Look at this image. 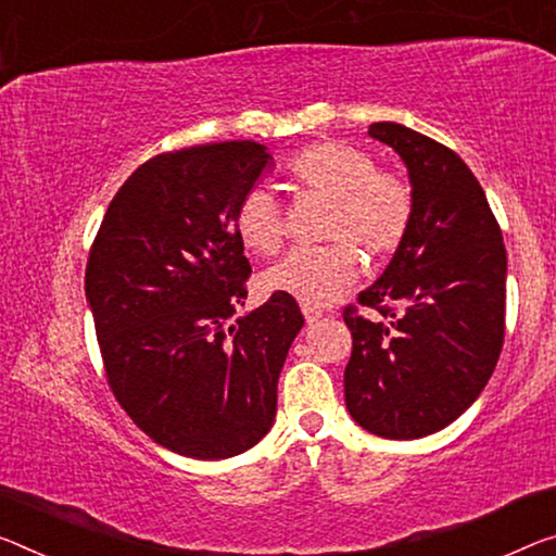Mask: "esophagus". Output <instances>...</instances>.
Instances as JSON below:
<instances>
[{"label": "esophagus", "mask_w": 556, "mask_h": 556, "mask_svg": "<svg viewBox=\"0 0 556 556\" xmlns=\"http://www.w3.org/2000/svg\"><path fill=\"white\" fill-rule=\"evenodd\" d=\"M303 315H305V323H315L323 318V311L315 305H303Z\"/></svg>", "instance_id": "esophagus-1"}]
</instances>
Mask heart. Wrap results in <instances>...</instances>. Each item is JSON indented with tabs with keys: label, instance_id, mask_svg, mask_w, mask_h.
Returning a JSON list of instances; mask_svg holds the SVG:
<instances>
[{
	"label": "heart",
	"instance_id": "heart-1",
	"mask_svg": "<svg viewBox=\"0 0 556 556\" xmlns=\"http://www.w3.org/2000/svg\"><path fill=\"white\" fill-rule=\"evenodd\" d=\"M286 174L298 189L330 199L323 236L330 243L298 249L266 270L273 293L303 305H328L355 283L361 250L370 263L403 245L415 216V193L403 176L378 168L372 153L345 141H315L288 159ZM245 249L273 255L286 241L283 213L268 189L245 191L233 211Z\"/></svg>",
	"mask_w": 556,
	"mask_h": 556
}]
</instances>
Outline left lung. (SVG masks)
Wrapping results in <instances>:
<instances>
[{
	"label": "left lung",
	"instance_id": "1",
	"mask_svg": "<svg viewBox=\"0 0 556 556\" xmlns=\"http://www.w3.org/2000/svg\"><path fill=\"white\" fill-rule=\"evenodd\" d=\"M370 136L409 170L415 216L386 273L343 311L353 332L345 405L367 432L417 440L457 420L505 343L507 251L497 218L455 151L407 126Z\"/></svg>",
	"mask_w": 556,
	"mask_h": 556
}]
</instances>
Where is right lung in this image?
<instances>
[{
	"label": "right lung",
	"mask_w": 556,
	"mask_h": 556,
	"mask_svg": "<svg viewBox=\"0 0 556 556\" xmlns=\"http://www.w3.org/2000/svg\"><path fill=\"white\" fill-rule=\"evenodd\" d=\"M268 164L255 141L159 153L116 191L91 243L84 288L109 388L178 455H241L276 420L301 307L273 293L233 320L251 278L233 211Z\"/></svg>",
	"instance_id": "1"
}]
</instances>
